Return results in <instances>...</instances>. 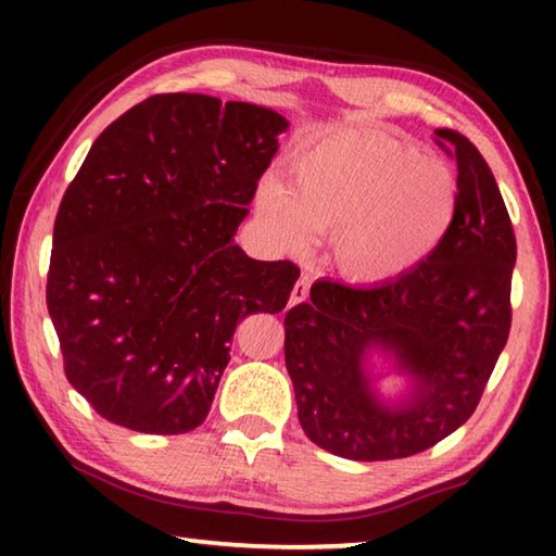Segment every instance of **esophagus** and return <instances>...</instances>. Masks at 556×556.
<instances>
[{
  "label": "esophagus",
  "instance_id": "1",
  "mask_svg": "<svg viewBox=\"0 0 556 556\" xmlns=\"http://www.w3.org/2000/svg\"><path fill=\"white\" fill-rule=\"evenodd\" d=\"M306 299H308V279H299L294 289H291V294H289V306L304 304Z\"/></svg>",
  "mask_w": 556,
  "mask_h": 556
}]
</instances>
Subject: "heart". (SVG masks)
Wrapping results in <instances>:
<instances>
[{"label": "heart", "instance_id": "heart-1", "mask_svg": "<svg viewBox=\"0 0 556 556\" xmlns=\"http://www.w3.org/2000/svg\"><path fill=\"white\" fill-rule=\"evenodd\" d=\"M265 232L287 252L331 235L343 277L378 285L407 275L434 252L456 213V181L390 131L333 125L289 162V184L267 178L255 193Z\"/></svg>", "mask_w": 556, "mask_h": 556}]
</instances>
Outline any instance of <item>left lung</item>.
Returning <instances> with one entry per match:
<instances>
[{"label":"left lung","instance_id":"8db88e82","mask_svg":"<svg viewBox=\"0 0 556 556\" xmlns=\"http://www.w3.org/2000/svg\"><path fill=\"white\" fill-rule=\"evenodd\" d=\"M456 159V213L431 255L372 287L316 281L285 316V361L299 421L316 446L353 460L427 451L476 412L510 333L517 244L491 166L454 129H437ZM390 356L410 392L382 401L367 368Z\"/></svg>","mask_w":556,"mask_h":556}]
</instances>
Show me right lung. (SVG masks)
Listing matches in <instances>:
<instances>
[{
	"label": "right lung",
	"instance_id": "add662e5",
	"mask_svg": "<svg viewBox=\"0 0 556 556\" xmlns=\"http://www.w3.org/2000/svg\"><path fill=\"white\" fill-rule=\"evenodd\" d=\"M289 122L166 92L117 117L65 188L46 306L65 378L100 417L186 434L208 417L244 316L287 306L289 260L235 244Z\"/></svg>",
	"mask_w": 556,
	"mask_h": 556
}]
</instances>
